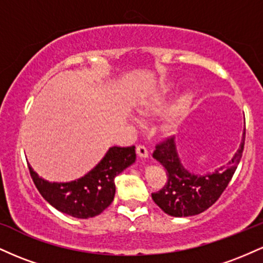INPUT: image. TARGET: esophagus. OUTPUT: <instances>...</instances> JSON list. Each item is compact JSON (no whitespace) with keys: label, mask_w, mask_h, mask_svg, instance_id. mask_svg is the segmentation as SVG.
I'll return each mask as SVG.
<instances>
[{"label":"esophagus","mask_w":263,"mask_h":263,"mask_svg":"<svg viewBox=\"0 0 263 263\" xmlns=\"http://www.w3.org/2000/svg\"><path fill=\"white\" fill-rule=\"evenodd\" d=\"M136 152H137L138 157H141V158H147L148 157V151L144 146H137V148H136Z\"/></svg>","instance_id":"obj_1"}]
</instances>
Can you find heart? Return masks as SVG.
I'll return each mask as SVG.
<instances>
[{
	"mask_svg": "<svg viewBox=\"0 0 263 263\" xmlns=\"http://www.w3.org/2000/svg\"><path fill=\"white\" fill-rule=\"evenodd\" d=\"M173 87L172 85H163L157 91L151 93L146 99L141 101L138 106V112L143 117H152L161 114L167 106L170 101ZM192 93L184 91L176 99V101L171 105L168 111L165 112L162 121V132L164 135H172L177 131L180 123L184 121L186 115L189 112L190 105H192Z\"/></svg>",
	"mask_w": 263,
	"mask_h": 263,
	"instance_id": "1",
	"label": "heart"
}]
</instances>
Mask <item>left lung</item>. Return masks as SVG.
I'll return each mask as SVG.
<instances>
[{
  "label": "left lung",
  "instance_id": "1",
  "mask_svg": "<svg viewBox=\"0 0 263 263\" xmlns=\"http://www.w3.org/2000/svg\"><path fill=\"white\" fill-rule=\"evenodd\" d=\"M245 131L242 141L231 161L213 173H190L184 168L178 156L174 137L157 144L153 158L167 171L168 180L158 192L152 193L153 201L171 216H193L203 213L215 203L230 183L243 152Z\"/></svg>",
  "mask_w": 263,
  "mask_h": 263
}]
</instances>
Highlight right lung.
Here are the masks:
<instances>
[{
	"label": "right lung",
	"instance_id": "add662e5",
	"mask_svg": "<svg viewBox=\"0 0 263 263\" xmlns=\"http://www.w3.org/2000/svg\"><path fill=\"white\" fill-rule=\"evenodd\" d=\"M136 161L135 146L111 147L89 173L68 183H50L28 165L38 192L52 206L78 219L99 215L112 203L115 178Z\"/></svg>",
	"mask_w": 263,
	"mask_h": 263
}]
</instances>
